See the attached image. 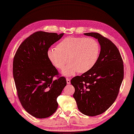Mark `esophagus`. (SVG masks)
<instances>
[{
    "label": "esophagus",
    "instance_id": "1",
    "mask_svg": "<svg viewBox=\"0 0 134 134\" xmlns=\"http://www.w3.org/2000/svg\"><path fill=\"white\" fill-rule=\"evenodd\" d=\"M66 82L68 84H70V79L69 78H66Z\"/></svg>",
    "mask_w": 134,
    "mask_h": 134
}]
</instances>
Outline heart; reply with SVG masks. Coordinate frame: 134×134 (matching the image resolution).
I'll use <instances>...</instances> for the list:
<instances>
[{
    "label": "heart",
    "instance_id": "heart-1",
    "mask_svg": "<svg viewBox=\"0 0 134 134\" xmlns=\"http://www.w3.org/2000/svg\"><path fill=\"white\" fill-rule=\"evenodd\" d=\"M100 46L92 38L69 37L64 38L56 48H50L47 56L58 69H62L68 61L69 63L62 71L65 76L74 75L77 71L84 73L95 65L98 59Z\"/></svg>",
    "mask_w": 134,
    "mask_h": 134
}]
</instances>
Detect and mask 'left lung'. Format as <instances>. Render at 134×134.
Segmentation results:
<instances>
[{
    "label": "left lung",
    "instance_id": "8db88e82",
    "mask_svg": "<svg viewBox=\"0 0 134 134\" xmlns=\"http://www.w3.org/2000/svg\"><path fill=\"white\" fill-rule=\"evenodd\" d=\"M84 34L98 39L100 54L90 70L75 76L70 83L75 88L73 97L80 112L95 116L107 110L117 98L124 79V64L118 48L111 40L95 32Z\"/></svg>",
    "mask_w": 134,
    "mask_h": 134
}]
</instances>
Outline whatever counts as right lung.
<instances>
[{
	"mask_svg": "<svg viewBox=\"0 0 134 134\" xmlns=\"http://www.w3.org/2000/svg\"><path fill=\"white\" fill-rule=\"evenodd\" d=\"M64 34L38 31L20 44L14 55L13 74L17 95L22 107L36 118L51 116L58 107L57 98L66 86L47 56L50 46ZM57 76L55 80L53 78Z\"/></svg>",
	"mask_w": 134,
	"mask_h": 134,
	"instance_id": "right-lung-1",
	"label": "right lung"
}]
</instances>
